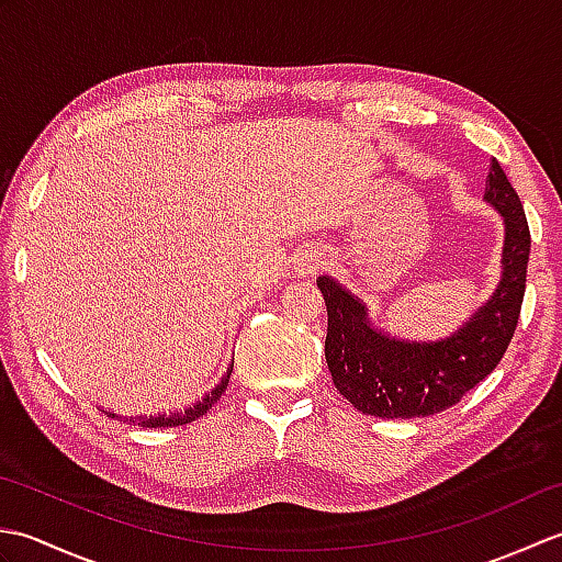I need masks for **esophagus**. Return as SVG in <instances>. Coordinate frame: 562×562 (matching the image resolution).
Here are the masks:
<instances>
[{
  "instance_id": "esophagus-1",
  "label": "esophagus",
  "mask_w": 562,
  "mask_h": 562,
  "mask_svg": "<svg viewBox=\"0 0 562 562\" xmlns=\"http://www.w3.org/2000/svg\"><path fill=\"white\" fill-rule=\"evenodd\" d=\"M316 268H318V258H316V254H308V250L304 256H300V260H296V266H294L296 274H302V278H308V274L316 272Z\"/></svg>"
}]
</instances>
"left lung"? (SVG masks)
<instances>
[{
	"label": "left lung",
	"instance_id": "8db88e82",
	"mask_svg": "<svg viewBox=\"0 0 562 562\" xmlns=\"http://www.w3.org/2000/svg\"><path fill=\"white\" fill-rule=\"evenodd\" d=\"M483 200L505 222L503 278L491 300L447 338L391 336L340 282L318 278L328 308L326 362L333 384L357 411L391 420L435 415L457 405L503 360L521 312L531 236L517 190L495 159Z\"/></svg>",
	"mask_w": 562,
	"mask_h": 562
}]
</instances>
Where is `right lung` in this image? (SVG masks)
Segmentation results:
<instances>
[{
    "label": "right lung",
    "instance_id": "obj_1",
    "mask_svg": "<svg viewBox=\"0 0 562 562\" xmlns=\"http://www.w3.org/2000/svg\"><path fill=\"white\" fill-rule=\"evenodd\" d=\"M229 376H232V369L226 372V376L220 381L217 386L207 391L205 396L195 401L193 405H188L186 411H173V413H161V415H149V417H121V420L123 423L127 420V425H139V427H176V425L193 423V420H198V417L205 415L212 408V405L222 398V393L226 391V386H229ZM109 415L117 420L115 413H109Z\"/></svg>",
    "mask_w": 562,
    "mask_h": 562
}]
</instances>
